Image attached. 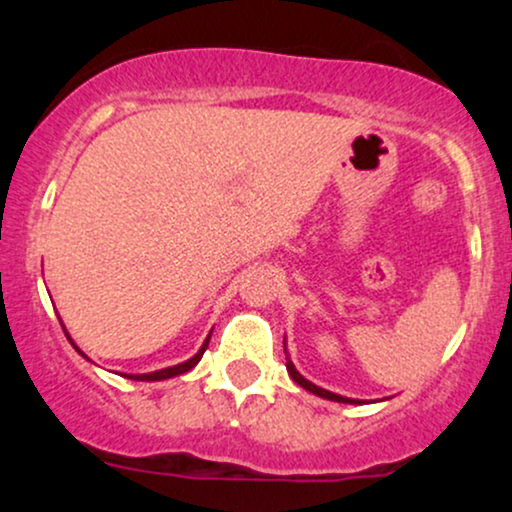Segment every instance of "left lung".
Wrapping results in <instances>:
<instances>
[{
  "instance_id": "left-lung-1",
  "label": "left lung",
  "mask_w": 512,
  "mask_h": 512,
  "mask_svg": "<svg viewBox=\"0 0 512 512\" xmlns=\"http://www.w3.org/2000/svg\"><path fill=\"white\" fill-rule=\"evenodd\" d=\"M284 351H286V342H284ZM286 370H289V375L293 378V383H298V385L303 387V390L313 392V395H317V397L332 399V402H342V404H361V402H358V399L342 397V395H337V392H330V390H325V387H317L315 383H310L308 378H303V375L298 373L296 366H293V361L289 358V354H286Z\"/></svg>"
}]
</instances>
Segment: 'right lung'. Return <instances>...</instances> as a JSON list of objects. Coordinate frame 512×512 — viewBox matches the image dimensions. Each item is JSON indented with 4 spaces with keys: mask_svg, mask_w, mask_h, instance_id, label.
I'll list each match as a JSON object with an SVG mask.
<instances>
[{
    "mask_svg": "<svg viewBox=\"0 0 512 512\" xmlns=\"http://www.w3.org/2000/svg\"><path fill=\"white\" fill-rule=\"evenodd\" d=\"M62 330H64V325H62ZM67 334V332H64ZM209 337H211V332H209ZM209 337L204 339V344L199 346V351L192 358H187V361H182V363H178V366H170V368H161V370H154V373H139V375H125V378H129V380H142V383H156V380H168V378H175V375H182V373H187V370H192L199 363V358H202V354L204 351H207V346H209ZM67 339L69 342H72V337H69L67 334ZM72 346L76 351H79L81 356L84 358H88L84 351L79 349V346H76L74 342H72Z\"/></svg>",
    "mask_w": 512,
    "mask_h": 512,
    "instance_id": "right-lung-1",
    "label": "right lung"
}]
</instances>
